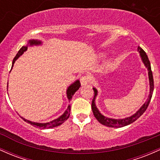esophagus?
<instances>
[{"label": "esophagus", "mask_w": 160, "mask_h": 160, "mask_svg": "<svg viewBox=\"0 0 160 160\" xmlns=\"http://www.w3.org/2000/svg\"><path fill=\"white\" fill-rule=\"evenodd\" d=\"M89 81V78L88 76H82L80 79L81 85H82V87H85L86 85H88Z\"/></svg>", "instance_id": "obj_1"}]
</instances>
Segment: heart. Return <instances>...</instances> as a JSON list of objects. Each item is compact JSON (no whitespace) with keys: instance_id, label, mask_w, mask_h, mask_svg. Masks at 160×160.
Segmentation results:
<instances>
[{"instance_id":"heart-1","label":"heart","mask_w":160,"mask_h":160,"mask_svg":"<svg viewBox=\"0 0 160 160\" xmlns=\"http://www.w3.org/2000/svg\"><path fill=\"white\" fill-rule=\"evenodd\" d=\"M103 57H104V55H103V53H99L98 55H97V58H98V59L103 58Z\"/></svg>"}]
</instances>
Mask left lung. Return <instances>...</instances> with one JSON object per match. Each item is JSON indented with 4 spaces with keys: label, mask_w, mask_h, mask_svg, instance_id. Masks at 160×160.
Here are the masks:
<instances>
[{
    "label": "left lung",
    "mask_w": 160,
    "mask_h": 160,
    "mask_svg": "<svg viewBox=\"0 0 160 160\" xmlns=\"http://www.w3.org/2000/svg\"><path fill=\"white\" fill-rule=\"evenodd\" d=\"M138 51L139 52L140 57H141V61H142L143 65H144V66L147 68V69H148V71L150 92H149L148 99L146 100L144 103L140 107V109H138L137 112H136L135 113H134L133 115H132V116H128V117L123 118V119H112V118H109L103 116V115L101 114V112H100L99 109H98V107H97L96 106V103H95V100H96V98L97 96H98V91L97 88L93 87V90H94V99H93L92 103H91V108H92L93 113H94V117L98 119V121L99 122L100 124H102V125H105V126L111 127V128H122V127L130 125V124L134 122V121H136V120H137L138 118L146 111L149 103H150V100H151L152 98V92H153V77H152V73L151 71V66H150V62L148 59V55L146 54V53H145L144 51H143L141 47H138Z\"/></svg>",
    "instance_id": "obj_1"
}]
</instances>
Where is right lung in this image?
<instances>
[{"instance_id":"add662e5","label":"right lung","mask_w":160,"mask_h":160,"mask_svg":"<svg viewBox=\"0 0 160 160\" xmlns=\"http://www.w3.org/2000/svg\"><path fill=\"white\" fill-rule=\"evenodd\" d=\"M42 45V41L40 40H38V39H29L28 41V44L26 46H22V48H20L19 51H18L17 54L16 55V57H14L13 60H12V67L11 69L13 67L14 63H15L16 60L19 58V57L22 56V55L24 53V52H26L28 49V47H32V46H40ZM11 71V70H10ZM81 87V83L79 82V80H75L74 82L71 84L69 87L67 88L66 89V97H67L68 100H69V102L70 101L72 98L73 95L75 94V93L79 89V88ZM69 115H70V105L68 106L67 109H66L65 112H63L60 116H59L58 118L57 119H54L52 121L48 122H45V123H41V122H32L30 120L26 119L25 118H22V119L24 120L25 122H26L31 124V125H33V126L36 127V128H39L41 129H48V128H55V127L59 126V125H62L66 120H67L69 119Z\"/></svg>"}]
</instances>
